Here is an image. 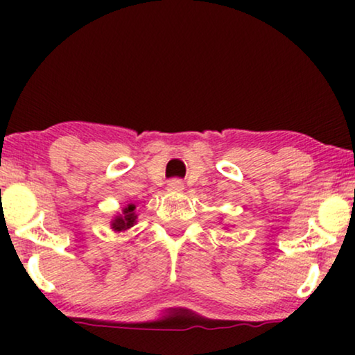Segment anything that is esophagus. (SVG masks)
I'll return each mask as SVG.
<instances>
[{
    "label": "esophagus",
    "instance_id": "1",
    "mask_svg": "<svg viewBox=\"0 0 355 355\" xmlns=\"http://www.w3.org/2000/svg\"><path fill=\"white\" fill-rule=\"evenodd\" d=\"M168 189H169V191H174V192L182 191V189H184V182H182V179H179V178H174V179H171V181L168 182Z\"/></svg>",
    "mask_w": 355,
    "mask_h": 355
}]
</instances>
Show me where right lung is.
<instances>
[{"label": "right lung", "mask_w": 355, "mask_h": 355, "mask_svg": "<svg viewBox=\"0 0 355 355\" xmlns=\"http://www.w3.org/2000/svg\"><path fill=\"white\" fill-rule=\"evenodd\" d=\"M135 205H128L123 210V216H116V220L113 221V230L114 231H124V230H129L130 226H134L135 223Z\"/></svg>", "instance_id": "obj_1"}]
</instances>
